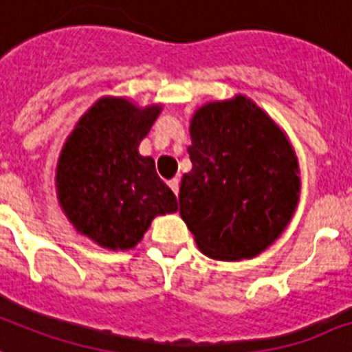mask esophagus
<instances>
[{
  "label": "esophagus",
  "mask_w": 352,
  "mask_h": 352,
  "mask_svg": "<svg viewBox=\"0 0 352 352\" xmlns=\"http://www.w3.org/2000/svg\"><path fill=\"white\" fill-rule=\"evenodd\" d=\"M179 186H181V181L179 179H173V181H170V188L173 190V194L179 195Z\"/></svg>",
  "instance_id": "obj_1"
}]
</instances>
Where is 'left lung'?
Wrapping results in <instances>:
<instances>
[{"instance_id":"left-lung-1","label":"left lung","mask_w":352,"mask_h":352,"mask_svg":"<svg viewBox=\"0 0 352 352\" xmlns=\"http://www.w3.org/2000/svg\"><path fill=\"white\" fill-rule=\"evenodd\" d=\"M190 138L181 218L206 256L253 258L283 234L297 208L301 179L288 136L253 99L236 94L199 107Z\"/></svg>"}]
</instances>
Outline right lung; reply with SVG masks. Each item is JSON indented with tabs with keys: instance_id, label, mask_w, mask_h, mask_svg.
<instances>
[{
	"instance_id": "obj_1",
	"label": "right lung",
	"mask_w": 352,
	"mask_h": 352,
	"mask_svg": "<svg viewBox=\"0 0 352 352\" xmlns=\"http://www.w3.org/2000/svg\"><path fill=\"white\" fill-rule=\"evenodd\" d=\"M162 104L99 98L75 123L58 155L55 188L79 234L111 251L136 248L157 216L177 212V197L138 146Z\"/></svg>"
}]
</instances>
